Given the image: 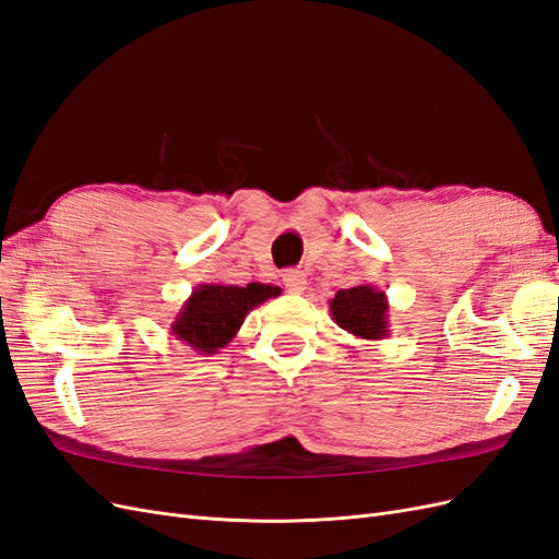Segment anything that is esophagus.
<instances>
[{
  "mask_svg": "<svg viewBox=\"0 0 559 559\" xmlns=\"http://www.w3.org/2000/svg\"><path fill=\"white\" fill-rule=\"evenodd\" d=\"M282 282H284V286H286V292L289 294H300L302 289H306V275L300 273V270H284V275H282Z\"/></svg>",
  "mask_w": 559,
  "mask_h": 559,
  "instance_id": "34e87169",
  "label": "esophagus"
}]
</instances>
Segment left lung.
Instances as JSON below:
<instances>
[{
  "label": "left lung",
  "instance_id": "8db88e82",
  "mask_svg": "<svg viewBox=\"0 0 559 559\" xmlns=\"http://www.w3.org/2000/svg\"><path fill=\"white\" fill-rule=\"evenodd\" d=\"M329 310L337 326L361 341H382L389 335L386 294L373 284L341 289L329 300Z\"/></svg>",
  "mask_w": 559,
  "mask_h": 559
}]
</instances>
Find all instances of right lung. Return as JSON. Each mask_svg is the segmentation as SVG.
Instances as JSON below:
<instances>
[{"mask_svg": "<svg viewBox=\"0 0 559 559\" xmlns=\"http://www.w3.org/2000/svg\"><path fill=\"white\" fill-rule=\"evenodd\" d=\"M280 292V286L259 282L247 286L198 284L177 312L170 333L198 354H216L233 341L253 308Z\"/></svg>", "mask_w": 559, "mask_h": 559, "instance_id": "1", "label": "right lung"}]
</instances>
